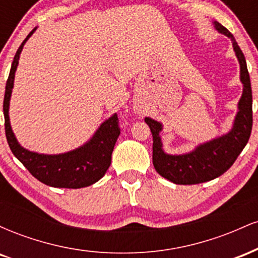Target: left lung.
Here are the masks:
<instances>
[{"mask_svg":"<svg viewBox=\"0 0 258 258\" xmlns=\"http://www.w3.org/2000/svg\"><path fill=\"white\" fill-rule=\"evenodd\" d=\"M212 24L220 34L232 40L233 49L240 65L242 94L229 132L199 144L189 153L167 154L160 137V132L164 128L162 123L152 117L144 119L153 135L154 167L160 176L174 184H198L223 174L247 144L252 128V92L246 60L233 35L218 22H212Z\"/></svg>","mask_w":258,"mask_h":258,"instance_id":"obj_1","label":"left lung"}]
</instances>
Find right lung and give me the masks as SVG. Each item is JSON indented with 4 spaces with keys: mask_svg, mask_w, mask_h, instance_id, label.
<instances>
[{
    "mask_svg": "<svg viewBox=\"0 0 258 258\" xmlns=\"http://www.w3.org/2000/svg\"><path fill=\"white\" fill-rule=\"evenodd\" d=\"M35 30L36 28L26 36L18 48L6 84L4 114L8 146L14 156L28 168L29 172L44 184L54 188H85L98 182L110 166L112 150L120 135L119 123H117L119 119L116 112L112 114L109 119L100 123L90 141L86 142L84 146L67 153L40 154L20 146L11 126L10 102L20 53L26 41L31 37Z\"/></svg>",
    "mask_w": 258,
    "mask_h": 258,
    "instance_id": "1",
    "label": "right lung"
}]
</instances>
